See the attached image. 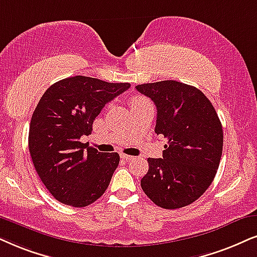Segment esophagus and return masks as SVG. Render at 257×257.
<instances>
[{"label":"esophagus","mask_w":257,"mask_h":257,"mask_svg":"<svg viewBox=\"0 0 257 257\" xmlns=\"http://www.w3.org/2000/svg\"><path fill=\"white\" fill-rule=\"evenodd\" d=\"M121 158L124 159V160H126V161L134 160V157H132V155H128V154H121Z\"/></svg>","instance_id":"obj_1"}]
</instances>
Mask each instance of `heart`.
I'll list each match as a JSON object with an SVG mask.
<instances>
[{
	"label": "heart",
	"instance_id": "1",
	"mask_svg": "<svg viewBox=\"0 0 257 257\" xmlns=\"http://www.w3.org/2000/svg\"><path fill=\"white\" fill-rule=\"evenodd\" d=\"M146 102H148V100L145 99L144 97H134V98L131 100V105L132 106L139 105V104H142V103H146Z\"/></svg>",
	"mask_w": 257,
	"mask_h": 257
}]
</instances>
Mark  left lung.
<instances>
[{
  "mask_svg": "<svg viewBox=\"0 0 257 257\" xmlns=\"http://www.w3.org/2000/svg\"><path fill=\"white\" fill-rule=\"evenodd\" d=\"M136 90L157 106L155 133L167 139L162 159L148 158L141 187L167 210L196 201L215 179L223 151V129L215 108L197 87L177 80L141 84Z\"/></svg>",
  "mask_w": 257,
  "mask_h": 257,
  "instance_id": "obj_1",
  "label": "left lung"
}]
</instances>
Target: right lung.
<instances>
[{"label": "right lung", "mask_w": 257, "mask_h": 257, "mask_svg": "<svg viewBox=\"0 0 257 257\" xmlns=\"http://www.w3.org/2000/svg\"><path fill=\"white\" fill-rule=\"evenodd\" d=\"M129 87V83L74 76L54 83L39 100L28 148L42 184L60 203L87 206L108 188L119 155L86 148L80 138L91 134L106 103Z\"/></svg>", "instance_id": "obj_1"}]
</instances>
